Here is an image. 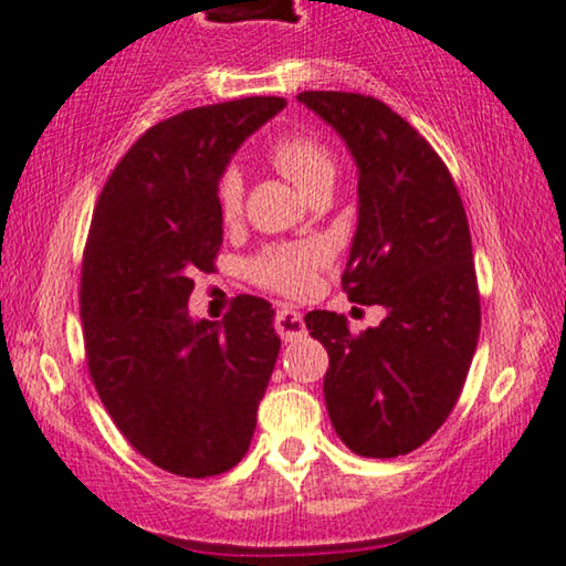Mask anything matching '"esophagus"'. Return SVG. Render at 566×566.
Here are the masks:
<instances>
[{"label":"esophagus","instance_id":"34e87169","mask_svg":"<svg viewBox=\"0 0 566 566\" xmlns=\"http://www.w3.org/2000/svg\"><path fill=\"white\" fill-rule=\"evenodd\" d=\"M274 324H276V332H279V336H282L284 342H292V339H297V336H303L305 334V321H303V313L300 311H295V307H279L276 311V318H274Z\"/></svg>","mask_w":566,"mask_h":566}]
</instances>
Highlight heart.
Listing matches in <instances>:
<instances>
[{"mask_svg": "<svg viewBox=\"0 0 566 566\" xmlns=\"http://www.w3.org/2000/svg\"><path fill=\"white\" fill-rule=\"evenodd\" d=\"M269 161L287 180L297 185L307 198L328 192L336 177L334 151L328 143L313 130H292L279 135L269 146ZM242 175L234 167L221 171L217 182V206L224 224H238L242 217ZM332 259L326 242H282L263 248L248 263V274L261 287L282 292V295H305L316 284V274Z\"/></svg>", "mask_w": 566, "mask_h": 566, "instance_id": "1", "label": "heart"}]
</instances>
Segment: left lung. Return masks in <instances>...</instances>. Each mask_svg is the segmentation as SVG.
Here are the masks:
<instances>
[{"label": "left lung", "mask_w": 566, "mask_h": 566, "mask_svg": "<svg viewBox=\"0 0 566 566\" xmlns=\"http://www.w3.org/2000/svg\"><path fill=\"white\" fill-rule=\"evenodd\" d=\"M297 102L345 138L360 171L342 290L386 307L363 334L339 313L305 316L328 353V418L355 454L389 460L439 431L473 363L481 292L468 213L431 143L384 102L347 91H303Z\"/></svg>", "instance_id": "8db88e82"}]
</instances>
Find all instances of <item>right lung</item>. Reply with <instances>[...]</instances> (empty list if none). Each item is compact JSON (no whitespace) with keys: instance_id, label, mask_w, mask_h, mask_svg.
<instances>
[{"instance_id":"right-lung-1","label":"right lung","mask_w":566,"mask_h":566,"mask_svg":"<svg viewBox=\"0 0 566 566\" xmlns=\"http://www.w3.org/2000/svg\"><path fill=\"white\" fill-rule=\"evenodd\" d=\"M279 96L196 106L148 127L98 196L83 250L85 363L119 433L182 478L245 457L279 355L274 311L240 295L221 324L190 321L192 274L221 248L217 182Z\"/></svg>"}]
</instances>
